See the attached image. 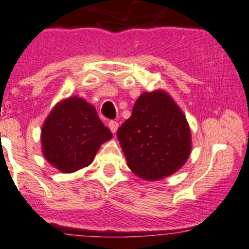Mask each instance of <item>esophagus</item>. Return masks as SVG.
<instances>
[{
    "label": "esophagus",
    "instance_id": "obj_1",
    "mask_svg": "<svg viewBox=\"0 0 249 249\" xmlns=\"http://www.w3.org/2000/svg\"><path fill=\"white\" fill-rule=\"evenodd\" d=\"M118 126H119L118 123L115 122V121H111L110 123H108V127H110L111 132H112V133L117 132V130H118Z\"/></svg>",
    "mask_w": 249,
    "mask_h": 249
}]
</instances>
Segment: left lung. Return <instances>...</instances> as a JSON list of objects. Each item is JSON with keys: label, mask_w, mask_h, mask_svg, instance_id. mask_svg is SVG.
<instances>
[{"label": "left lung", "mask_w": 249, "mask_h": 249, "mask_svg": "<svg viewBox=\"0 0 249 249\" xmlns=\"http://www.w3.org/2000/svg\"><path fill=\"white\" fill-rule=\"evenodd\" d=\"M117 137L127 166L148 181L176 173L186 162L192 147L186 117L162 90L139 96Z\"/></svg>", "instance_id": "left-lung-1"}]
</instances>
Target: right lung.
<instances>
[{
    "label": "right lung",
    "instance_id": "add662e5",
    "mask_svg": "<svg viewBox=\"0 0 249 249\" xmlns=\"http://www.w3.org/2000/svg\"><path fill=\"white\" fill-rule=\"evenodd\" d=\"M112 133L103 124L95 107L79 97L63 99L53 107L42 126V152L63 173L87 167Z\"/></svg>",
    "mask_w": 249,
    "mask_h": 249
}]
</instances>
